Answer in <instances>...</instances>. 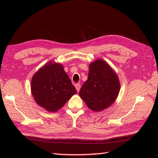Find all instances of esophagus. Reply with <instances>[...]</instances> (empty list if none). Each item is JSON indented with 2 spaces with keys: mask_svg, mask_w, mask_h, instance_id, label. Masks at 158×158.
Listing matches in <instances>:
<instances>
[{
  "mask_svg": "<svg viewBox=\"0 0 158 158\" xmlns=\"http://www.w3.org/2000/svg\"><path fill=\"white\" fill-rule=\"evenodd\" d=\"M80 88H81V85H80L79 83H77V84H75V88H76V89H77V92H79Z\"/></svg>",
  "mask_w": 158,
  "mask_h": 158,
  "instance_id": "obj_1",
  "label": "esophagus"
}]
</instances>
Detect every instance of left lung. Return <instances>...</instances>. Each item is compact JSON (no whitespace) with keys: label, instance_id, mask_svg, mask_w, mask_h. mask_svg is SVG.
Instances as JSON below:
<instances>
[{"label":"left lung","instance_id":"obj_1","mask_svg":"<svg viewBox=\"0 0 158 158\" xmlns=\"http://www.w3.org/2000/svg\"><path fill=\"white\" fill-rule=\"evenodd\" d=\"M120 83L115 72L103 60L89 64L88 78L83 83L79 96L89 109L101 111L115 101Z\"/></svg>","mask_w":158,"mask_h":158}]
</instances>
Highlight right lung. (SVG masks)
Wrapping results in <instances>:
<instances>
[{"label":"right lung","instance_id":"add662e5","mask_svg":"<svg viewBox=\"0 0 158 158\" xmlns=\"http://www.w3.org/2000/svg\"><path fill=\"white\" fill-rule=\"evenodd\" d=\"M31 92L36 102L49 112L60 110L77 94L63 66L52 61L33 75Z\"/></svg>","mask_w":158,"mask_h":158}]
</instances>
